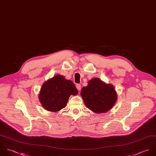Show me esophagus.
Segmentation results:
<instances>
[{"instance_id": "1", "label": "esophagus", "mask_w": 156, "mask_h": 156, "mask_svg": "<svg viewBox=\"0 0 156 156\" xmlns=\"http://www.w3.org/2000/svg\"><path fill=\"white\" fill-rule=\"evenodd\" d=\"M76 89H78V90H81V85L80 84H76Z\"/></svg>"}]
</instances>
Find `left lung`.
Returning a JSON list of instances; mask_svg holds the SVG:
<instances>
[{
  "label": "left lung",
  "instance_id": "1",
  "mask_svg": "<svg viewBox=\"0 0 156 156\" xmlns=\"http://www.w3.org/2000/svg\"><path fill=\"white\" fill-rule=\"evenodd\" d=\"M80 94L87 107L99 114L112 109L118 99L115 87L98 78L89 81L87 86L82 88Z\"/></svg>",
  "mask_w": 156,
  "mask_h": 156
}]
</instances>
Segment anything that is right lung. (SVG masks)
Here are the masks:
<instances>
[{"mask_svg":"<svg viewBox=\"0 0 156 156\" xmlns=\"http://www.w3.org/2000/svg\"><path fill=\"white\" fill-rule=\"evenodd\" d=\"M78 93L72 81L66 80L61 75H56L43 84L38 98L45 110L57 112L66 106L70 95Z\"/></svg>","mask_w":156,"mask_h":156,"instance_id":"right-lung-1","label":"right lung"}]
</instances>
